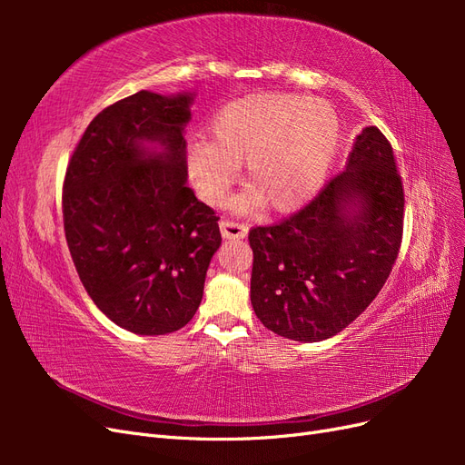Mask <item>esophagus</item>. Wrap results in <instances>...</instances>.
I'll return each mask as SVG.
<instances>
[{
	"mask_svg": "<svg viewBox=\"0 0 465 465\" xmlns=\"http://www.w3.org/2000/svg\"><path fill=\"white\" fill-rule=\"evenodd\" d=\"M223 238H229V241H238V238H244L248 234V227L244 223H236L229 219H221L219 223Z\"/></svg>",
	"mask_w": 465,
	"mask_h": 465,
	"instance_id": "esophagus-1",
	"label": "esophagus"
}]
</instances>
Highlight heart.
I'll use <instances>...</instances> for the list:
<instances>
[{
  "instance_id": "b5f03b06",
  "label": "heart",
  "mask_w": 465,
  "mask_h": 465,
  "mask_svg": "<svg viewBox=\"0 0 465 465\" xmlns=\"http://www.w3.org/2000/svg\"><path fill=\"white\" fill-rule=\"evenodd\" d=\"M340 145L341 120L330 103L299 94H248L217 112L209 143L188 149V171L202 198L219 205L244 161L250 190L236 207L246 211L263 203L287 213L320 190Z\"/></svg>"
}]
</instances>
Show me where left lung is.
Here are the masks:
<instances>
[{
	"instance_id": "8db88e82",
	"label": "left lung",
	"mask_w": 465,
	"mask_h": 465,
	"mask_svg": "<svg viewBox=\"0 0 465 465\" xmlns=\"http://www.w3.org/2000/svg\"><path fill=\"white\" fill-rule=\"evenodd\" d=\"M403 184L374 125L343 171L297 213L250 229V301L267 330L314 343L340 333L384 287L403 234Z\"/></svg>"
}]
</instances>
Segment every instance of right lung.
I'll return each mask as SVG.
<instances>
[{"mask_svg": "<svg viewBox=\"0 0 465 465\" xmlns=\"http://www.w3.org/2000/svg\"><path fill=\"white\" fill-rule=\"evenodd\" d=\"M190 104L188 93L139 91L106 106L64 178V231L81 283L116 326L137 335L186 326L221 246L219 217L186 184Z\"/></svg>", "mask_w": 465, "mask_h": 465, "instance_id": "add662e5", "label": "right lung"}]
</instances>
